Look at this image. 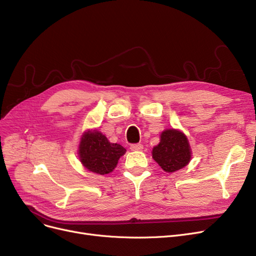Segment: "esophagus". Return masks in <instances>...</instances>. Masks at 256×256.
<instances>
[{
    "mask_svg": "<svg viewBox=\"0 0 256 256\" xmlns=\"http://www.w3.org/2000/svg\"><path fill=\"white\" fill-rule=\"evenodd\" d=\"M130 150H144V146L137 144H132L130 146Z\"/></svg>",
    "mask_w": 256,
    "mask_h": 256,
    "instance_id": "obj_1",
    "label": "esophagus"
}]
</instances>
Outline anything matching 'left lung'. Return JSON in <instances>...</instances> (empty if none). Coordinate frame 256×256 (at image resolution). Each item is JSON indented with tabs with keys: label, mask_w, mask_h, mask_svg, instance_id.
<instances>
[{
	"label": "left lung",
	"mask_w": 256,
	"mask_h": 256,
	"mask_svg": "<svg viewBox=\"0 0 256 256\" xmlns=\"http://www.w3.org/2000/svg\"><path fill=\"white\" fill-rule=\"evenodd\" d=\"M152 157L166 173H174L188 164L192 150L182 130L166 128L160 134V142L153 148Z\"/></svg>",
	"instance_id": "left-lung-1"
}]
</instances>
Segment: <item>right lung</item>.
<instances>
[{
  "mask_svg": "<svg viewBox=\"0 0 256 256\" xmlns=\"http://www.w3.org/2000/svg\"><path fill=\"white\" fill-rule=\"evenodd\" d=\"M126 150L118 144H112L98 130H85L80 138L78 156L88 171L106 175L114 171L118 160Z\"/></svg>",
  "mask_w": 256,
  "mask_h": 256,
  "instance_id": "add662e5",
  "label": "right lung"
}]
</instances>
